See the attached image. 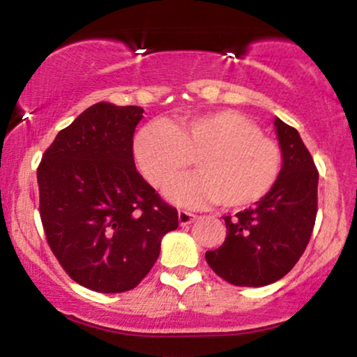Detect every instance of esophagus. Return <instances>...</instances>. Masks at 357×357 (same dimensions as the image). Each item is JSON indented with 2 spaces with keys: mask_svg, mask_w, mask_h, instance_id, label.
<instances>
[{
  "mask_svg": "<svg viewBox=\"0 0 357 357\" xmlns=\"http://www.w3.org/2000/svg\"><path fill=\"white\" fill-rule=\"evenodd\" d=\"M195 213L192 212H187V211H178V222L180 225H188L190 222L195 220Z\"/></svg>",
  "mask_w": 357,
  "mask_h": 357,
  "instance_id": "esophagus-1",
  "label": "esophagus"
}]
</instances>
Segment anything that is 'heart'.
<instances>
[{"mask_svg": "<svg viewBox=\"0 0 357 357\" xmlns=\"http://www.w3.org/2000/svg\"><path fill=\"white\" fill-rule=\"evenodd\" d=\"M135 160L153 187H165L195 158L199 172L178 178L167 190L180 205L219 202L245 208L261 202L282 172V150L274 138L236 110H217L178 123L153 121L138 132Z\"/></svg>", "mask_w": 357, "mask_h": 357, "instance_id": "b5f03b06", "label": "heart"}]
</instances>
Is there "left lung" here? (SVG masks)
<instances>
[{"label": "left lung", "instance_id": "1", "mask_svg": "<svg viewBox=\"0 0 357 357\" xmlns=\"http://www.w3.org/2000/svg\"><path fill=\"white\" fill-rule=\"evenodd\" d=\"M282 172L255 207L225 215L224 244L205 252L211 269L229 284L261 287L282 279L304 254L317 215L316 169L294 127L275 119Z\"/></svg>", "mask_w": 357, "mask_h": 357}]
</instances>
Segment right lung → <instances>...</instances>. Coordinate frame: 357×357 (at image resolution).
Masks as SVG:
<instances>
[{"label":"right lung","mask_w":357,"mask_h":357,"mask_svg":"<svg viewBox=\"0 0 357 357\" xmlns=\"http://www.w3.org/2000/svg\"><path fill=\"white\" fill-rule=\"evenodd\" d=\"M142 107L96 103L60 130L38 165L40 217L63 271L96 292L137 287L178 212L133 162Z\"/></svg>","instance_id":"add662e5"}]
</instances>
